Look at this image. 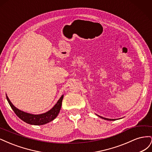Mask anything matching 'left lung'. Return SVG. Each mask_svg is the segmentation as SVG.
<instances>
[{"instance_id": "left-lung-1", "label": "left lung", "mask_w": 152, "mask_h": 152, "mask_svg": "<svg viewBox=\"0 0 152 152\" xmlns=\"http://www.w3.org/2000/svg\"><path fill=\"white\" fill-rule=\"evenodd\" d=\"M99 116V115H98ZM100 118H102L103 119H104V120H107V121H115L116 119H111V118H104L103 117H101V116H99Z\"/></svg>"}]
</instances>
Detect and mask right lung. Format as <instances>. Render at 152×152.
Segmentation results:
<instances>
[{"mask_svg":"<svg viewBox=\"0 0 152 152\" xmlns=\"http://www.w3.org/2000/svg\"><path fill=\"white\" fill-rule=\"evenodd\" d=\"M63 96L64 95H62L61 96V98L59 99L58 102L55 104L54 107L51 109L49 110V111L44 113L37 114V115L26 113L25 112L21 111V110L17 108L12 104L10 99H9L7 94H6V98L9 104H10V105L11 106V107L13 111L15 112V113L16 114V115L20 119H21L23 121H24L27 124H31V125L40 126V125H44V124L51 122L55 118H56L59 111H60L61 110Z\"/></svg>","mask_w":152,"mask_h":152,"instance_id":"right-lung-1","label":"right lung"}]
</instances>
